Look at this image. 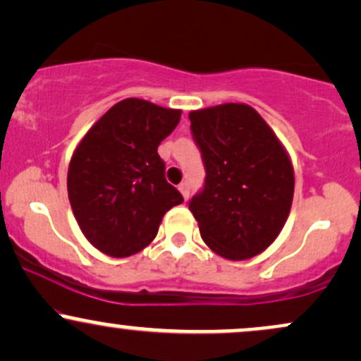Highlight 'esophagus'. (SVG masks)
Here are the masks:
<instances>
[{
	"mask_svg": "<svg viewBox=\"0 0 361 361\" xmlns=\"http://www.w3.org/2000/svg\"><path fill=\"white\" fill-rule=\"evenodd\" d=\"M178 188H180L181 195H183V198L186 200V198H188V195H190V183H188V181H183V183H180Z\"/></svg>",
	"mask_w": 361,
	"mask_h": 361,
	"instance_id": "obj_1",
	"label": "esophagus"
}]
</instances>
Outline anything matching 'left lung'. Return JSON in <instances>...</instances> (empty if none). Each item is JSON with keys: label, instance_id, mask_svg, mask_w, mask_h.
I'll return each instance as SVG.
<instances>
[{"label": "left lung", "instance_id": "left-lung-1", "mask_svg": "<svg viewBox=\"0 0 361 361\" xmlns=\"http://www.w3.org/2000/svg\"><path fill=\"white\" fill-rule=\"evenodd\" d=\"M205 183L190 210L210 250L247 259L275 241L293 198V168L280 140L250 105L190 111Z\"/></svg>", "mask_w": 361, "mask_h": 361}]
</instances>
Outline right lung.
Masks as SVG:
<instances>
[{
    "instance_id": "obj_1",
    "label": "right lung",
    "mask_w": 361,
    "mask_h": 361,
    "mask_svg": "<svg viewBox=\"0 0 361 361\" xmlns=\"http://www.w3.org/2000/svg\"><path fill=\"white\" fill-rule=\"evenodd\" d=\"M181 111L127 98L90 128L74 151L68 195L82 234L94 247L126 258L156 238L163 215L183 197L164 176L157 146Z\"/></svg>"
}]
</instances>
